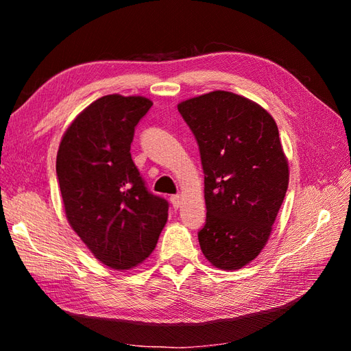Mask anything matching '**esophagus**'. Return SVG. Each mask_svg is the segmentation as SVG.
Segmentation results:
<instances>
[{"instance_id":"1","label":"esophagus","mask_w":351,"mask_h":351,"mask_svg":"<svg viewBox=\"0 0 351 351\" xmlns=\"http://www.w3.org/2000/svg\"><path fill=\"white\" fill-rule=\"evenodd\" d=\"M169 200H171L174 209H178L180 205H182V196H180V195H173L171 197H169Z\"/></svg>"}]
</instances>
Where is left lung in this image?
I'll return each instance as SVG.
<instances>
[{
    "mask_svg": "<svg viewBox=\"0 0 351 351\" xmlns=\"http://www.w3.org/2000/svg\"><path fill=\"white\" fill-rule=\"evenodd\" d=\"M177 108L195 134L205 174L200 249L215 268L240 269L267 244L289 187L277 123L261 105L226 90Z\"/></svg>",
    "mask_w": 351,
    "mask_h": 351,
    "instance_id": "left-lung-1",
    "label": "left lung"
}]
</instances>
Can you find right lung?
Segmentation results:
<instances>
[{"instance_id":"obj_1","label":"right lung","mask_w":351,"mask_h":351,"mask_svg":"<svg viewBox=\"0 0 351 351\" xmlns=\"http://www.w3.org/2000/svg\"><path fill=\"white\" fill-rule=\"evenodd\" d=\"M151 107L143 97H102L76 117L58 147L66 217L112 269H132L149 256L168 218V202L147 190L130 154L134 127Z\"/></svg>"}]
</instances>
